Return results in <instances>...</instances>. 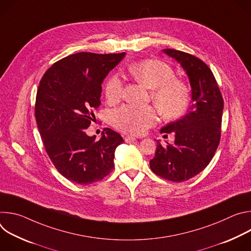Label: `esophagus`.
<instances>
[{
    "mask_svg": "<svg viewBox=\"0 0 251 251\" xmlns=\"http://www.w3.org/2000/svg\"><path fill=\"white\" fill-rule=\"evenodd\" d=\"M124 141H125L126 143H133L134 141H136V138H135L134 136H129V135H127V136L124 137Z\"/></svg>",
    "mask_w": 251,
    "mask_h": 251,
    "instance_id": "34e87169",
    "label": "esophagus"
}]
</instances>
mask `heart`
Returning a JSON list of instances; mask_svg holds the SVG:
<instances>
[{
	"label": "heart",
	"mask_w": 251,
	"mask_h": 251,
	"mask_svg": "<svg viewBox=\"0 0 251 251\" xmlns=\"http://www.w3.org/2000/svg\"><path fill=\"white\" fill-rule=\"evenodd\" d=\"M129 75L139 83L151 89V97L165 118L181 117L190 104V89L186 82L176 78L173 68L160 60L146 59L128 67ZM123 83L118 75H112L105 84V95L110 102L117 101ZM113 126L127 134L141 135L158 120L153 106L124 105L112 113Z\"/></svg>",
	"instance_id": "heart-1"
}]
</instances>
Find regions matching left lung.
I'll return each instance as SVG.
<instances>
[{
	"label": "left lung",
	"mask_w": 251,
	"mask_h": 251,
	"mask_svg": "<svg viewBox=\"0 0 251 251\" xmlns=\"http://www.w3.org/2000/svg\"><path fill=\"white\" fill-rule=\"evenodd\" d=\"M163 52L181 64L188 75L193 104L188 113L168 123L161 133H175V143L157 141L151 170L166 180L181 183L200 174L211 161L221 140L224 99L211 70L200 58L184 51Z\"/></svg>",
	"instance_id": "obj_1"
}]
</instances>
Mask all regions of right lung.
Returning a JSON list of instances; mask_svg holds the SVG:
<instances>
[{"label":"right lung","instance_id":"obj_1","mask_svg":"<svg viewBox=\"0 0 251 251\" xmlns=\"http://www.w3.org/2000/svg\"><path fill=\"white\" fill-rule=\"evenodd\" d=\"M125 52H78L53 63L43 76L35 99V120L46 151L67 180L89 185L114 168V153L124 142L105 128L101 138L85 132L100 105L101 84Z\"/></svg>","mask_w":251,"mask_h":251}]
</instances>
